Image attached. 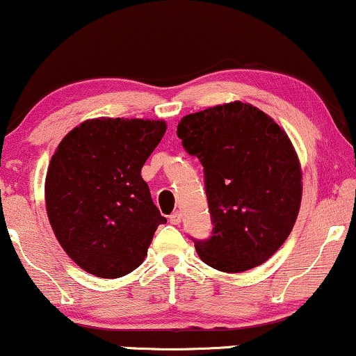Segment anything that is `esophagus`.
<instances>
[{"instance_id":"1","label":"esophagus","mask_w":356,"mask_h":356,"mask_svg":"<svg viewBox=\"0 0 356 356\" xmlns=\"http://www.w3.org/2000/svg\"><path fill=\"white\" fill-rule=\"evenodd\" d=\"M181 218H183L181 212L177 211V212H173L172 216H170V222H172L173 225H179V223H181Z\"/></svg>"}]
</instances>
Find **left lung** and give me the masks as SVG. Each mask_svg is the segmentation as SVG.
I'll use <instances>...</instances> for the list:
<instances>
[{"label":"left lung","mask_w":356,"mask_h":356,"mask_svg":"<svg viewBox=\"0 0 356 356\" xmlns=\"http://www.w3.org/2000/svg\"><path fill=\"white\" fill-rule=\"evenodd\" d=\"M177 134L206 175L213 232L194 245L199 257L227 274L264 264L293 230L303 194L289 136L240 100L183 116Z\"/></svg>","instance_id":"8db88e82"}]
</instances>
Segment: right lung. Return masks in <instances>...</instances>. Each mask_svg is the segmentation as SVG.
<instances>
[{"label": "right lung", "mask_w": 356, "mask_h": 356, "mask_svg": "<svg viewBox=\"0 0 356 356\" xmlns=\"http://www.w3.org/2000/svg\"><path fill=\"white\" fill-rule=\"evenodd\" d=\"M165 131L163 120L100 116L76 126L58 144L45 178L47 216L82 270L118 279L143 264L167 218L140 170Z\"/></svg>", "instance_id": "1"}]
</instances>
